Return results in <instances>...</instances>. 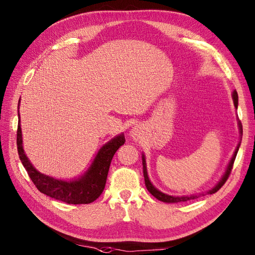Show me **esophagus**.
Wrapping results in <instances>:
<instances>
[{
	"label": "esophagus",
	"instance_id": "esophagus-1",
	"mask_svg": "<svg viewBox=\"0 0 255 255\" xmlns=\"http://www.w3.org/2000/svg\"><path fill=\"white\" fill-rule=\"evenodd\" d=\"M132 134H133V136H138L139 135V129L134 128L133 131H132Z\"/></svg>",
	"mask_w": 255,
	"mask_h": 255
}]
</instances>
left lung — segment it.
Returning a JSON list of instances; mask_svg holds the SVG:
<instances>
[{
  "label": "left lung",
  "mask_w": 255,
  "mask_h": 255,
  "mask_svg": "<svg viewBox=\"0 0 255 255\" xmlns=\"http://www.w3.org/2000/svg\"><path fill=\"white\" fill-rule=\"evenodd\" d=\"M233 99H234L235 107L237 108V106H238V94H237V92H236V91L234 92V94H233ZM239 128H240V132H242V126H241V123H239ZM239 146H240V144L238 145L237 149H236V151H235L234 156H233V158H232V160H231V162H229V164H228V166H227V170H226V172H225V174L223 175V177H222L221 181L219 182V184H217L213 189L209 190V191L207 192V194H209V195L215 194V192H216L217 190H219L223 185L225 184V182L227 181V178L229 177V175H231V172H232V170H233V165H234V162H235L236 156H237ZM142 166H144V170H142V171H144V177H145V185H146V187H147L148 191L150 192V194H151L153 197H156L157 199L160 200V201L169 202V203H172V202H184V201H188V200L196 199V198H199L200 196H204V194L198 195V196H189V197H188V196H184V197H173V196L165 195V194H163V192L159 191L157 188H154L153 185L150 183V181H149L148 175H147V170H146V163H145V158H144V156H142Z\"/></svg>",
  "instance_id": "left-lung-1"
}]
</instances>
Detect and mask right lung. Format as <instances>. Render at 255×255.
I'll use <instances>...</instances> for the list:
<instances>
[{"mask_svg":"<svg viewBox=\"0 0 255 255\" xmlns=\"http://www.w3.org/2000/svg\"><path fill=\"white\" fill-rule=\"evenodd\" d=\"M20 102V101H19ZM19 115V114H18ZM126 142V137L121 134L103 146L95 157L90 169L85 174L76 181H60L42 174L30 163L22 148L20 120L17 128V150L28 175L35 187L42 194L54 198L56 200L69 204H88L95 201L102 195L107 181L109 166L114 154Z\"/></svg>","mask_w":255,"mask_h":255,"instance_id":"right-lung-1","label":"right lung"}]
</instances>
